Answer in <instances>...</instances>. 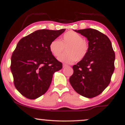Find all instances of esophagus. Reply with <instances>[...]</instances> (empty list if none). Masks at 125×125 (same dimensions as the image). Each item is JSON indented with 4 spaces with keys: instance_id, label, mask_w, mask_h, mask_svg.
Returning a JSON list of instances; mask_svg holds the SVG:
<instances>
[{
    "instance_id": "obj_1",
    "label": "esophagus",
    "mask_w": 125,
    "mask_h": 125,
    "mask_svg": "<svg viewBox=\"0 0 125 125\" xmlns=\"http://www.w3.org/2000/svg\"><path fill=\"white\" fill-rule=\"evenodd\" d=\"M68 66V65L66 64H63V67H67Z\"/></svg>"
}]
</instances>
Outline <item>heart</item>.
Here are the masks:
<instances>
[{
	"instance_id": "1",
	"label": "heart",
	"mask_w": 125,
	"mask_h": 125,
	"mask_svg": "<svg viewBox=\"0 0 125 125\" xmlns=\"http://www.w3.org/2000/svg\"><path fill=\"white\" fill-rule=\"evenodd\" d=\"M66 52L59 58L62 62L72 63L81 61L86 56L89 46L88 42L81 35L73 31H69L62 36L61 41L54 39L50 43L49 50L54 57L59 56L64 51Z\"/></svg>"
}]
</instances>
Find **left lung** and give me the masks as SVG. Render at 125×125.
Here are the masks:
<instances>
[{"instance_id": "obj_1", "label": "left lung", "mask_w": 125, "mask_h": 125, "mask_svg": "<svg viewBox=\"0 0 125 125\" xmlns=\"http://www.w3.org/2000/svg\"><path fill=\"white\" fill-rule=\"evenodd\" d=\"M88 40L86 56L73 66L69 82L76 92L92 98L100 94L110 82L115 70V54L108 37L94 29L75 31Z\"/></svg>"}]
</instances>
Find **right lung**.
Wrapping results in <instances>:
<instances>
[{
  "mask_svg": "<svg viewBox=\"0 0 125 125\" xmlns=\"http://www.w3.org/2000/svg\"><path fill=\"white\" fill-rule=\"evenodd\" d=\"M38 30L18 42L11 57L10 70L16 89L23 96L35 99L48 90L55 72L62 68L49 50L50 43L64 32Z\"/></svg>",
  "mask_w": 125,
  "mask_h": 125,
  "instance_id": "add662e5",
  "label": "right lung"
}]
</instances>
